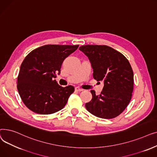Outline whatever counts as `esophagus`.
I'll return each instance as SVG.
<instances>
[{
  "instance_id": "esophagus-1",
  "label": "esophagus",
  "mask_w": 157,
  "mask_h": 157,
  "mask_svg": "<svg viewBox=\"0 0 157 157\" xmlns=\"http://www.w3.org/2000/svg\"><path fill=\"white\" fill-rule=\"evenodd\" d=\"M75 90L77 92H81V91H83V89H82V88L77 86V87L75 88Z\"/></svg>"
}]
</instances>
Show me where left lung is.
I'll return each instance as SVG.
<instances>
[{"instance_id": "8db88e82", "label": "left lung", "mask_w": 157, "mask_h": 157, "mask_svg": "<svg viewBox=\"0 0 157 157\" xmlns=\"http://www.w3.org/2000/svg\"><path fill=\"white\" fill-rule=\"evenodd\" d=\"M79 49L91 62L93 77L104 82L99 95L91 90L92 98L86 109L94 116L111 119L118 117L128 105L134 89V73L127 58L105 45H85Z\"/></svg>"}]
</instances>
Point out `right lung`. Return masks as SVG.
<instances>
[{"label": "right lung", "instance_id": "1", "mask_svg": "<svg viewBox=\"0 0 157 157\" xmlns=\"http://www.w3.org/2000/svg\"><path fill=\"white\" fill-rule=\"evenodd\" d=\"M79 45L48 44L30 52L21 63L17 88L24 104L32 111L50 114L63 109L73 86L62 87L55 78L60 73L63 60Z\"/></svg>", "mask_w": 157, "mask_h": 157}]
</instances>
